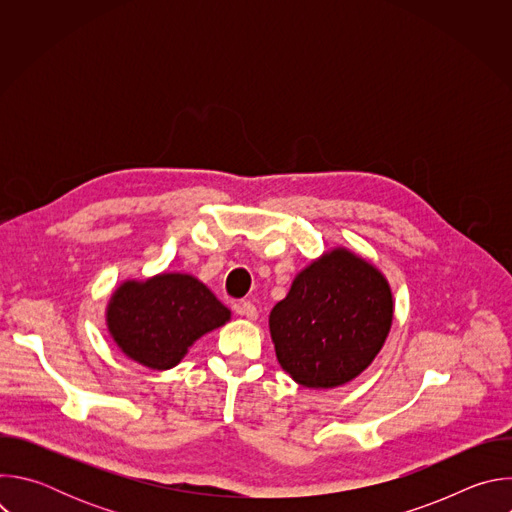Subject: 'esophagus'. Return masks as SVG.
<instances>
[{"label": "esophagus", "instance_id": "34e87169", "mask_svg": "<svg viewBox=\"0 0 512 512\" xmlns=\"http://www.w3.org/2000/svg\"><path fill=\"white\" fill-rule=\"evenodd\" d=\"M235 312H237L239 316H245L247 320H257V316H259L257 308H255L251 302H239V304H235Z\"/></svg>", "mask_w": 512, "mask_h": 512}]
</instances>
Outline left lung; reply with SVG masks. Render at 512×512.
I'll use <instances>...</instances> for the list:
<instances>
[{"label":"left lung","instance_id":"left-lung-1","mask_svg":"<svg viewBox=\"0 0 512 512\" xmlns=\"http://www.w3.org/2000/svg\"><path fill=\"white\" fill-rule=\"evenodd\" d=\"M391 322L387 279L346 249H334L298 273L269 314L281 369L314 389L358 377L383 348Z\"/></svg>","mask_w":512,"mask_h":512}]
</instances>
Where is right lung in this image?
Here are the masks:
<instances>
[{"instance_id": "obj_1", "label": "right lung", "mask_w": 512, "mask_h": 512, "mask_svg": "<svg viewBox=\"0 0 512 512\" xmlns=\"http://www.w3.org/2000/svg\"><path fill=\"white\" fill-rule=\"evenodd\" d=\"M229 318V308L202 281L184 273L125 281L107 308V326L117 346L154 371L176 367L194 340Z\"/></svg>"}]
</instances>
